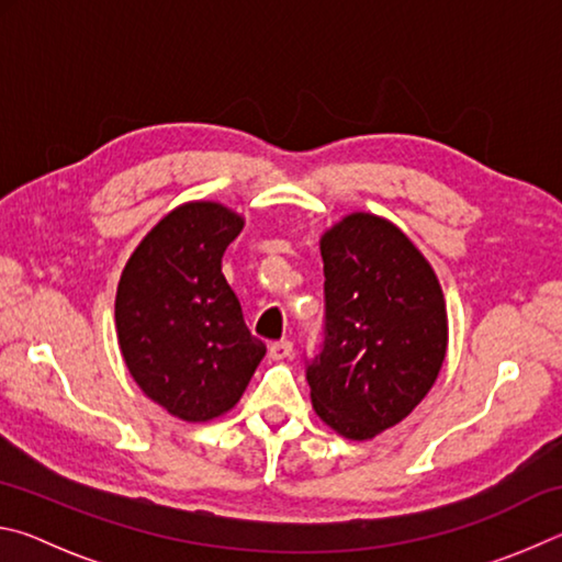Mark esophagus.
Wrapping results in <instances>:
<instances>
[{
    "mask_svg": "<svg viewBox=\"0 0 562 562\" xmlns=\"http://www.w3.org/2000/svg\"><path fill=\"white\" fill-rule=\"evenodd\" d=\"M292 355V341L290 339H280L270 345V357L272 359H288Z\"/></svg>",
    "mask_w": 562,
    "mask_h": 562,
    "instance_id": "esophagus-1",
    "label": "esophagus"
}]
</instances>
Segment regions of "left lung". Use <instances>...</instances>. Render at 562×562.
I'll use <instances>...</instances> for the list:
<instances>
[{
  "instance_id": "left-lung-1",
  "label": "left lung",
  "mask_w": 562,
  "mask_h": 562,
  "mask_svg": "<svg viewBox=\"0 0 562 562\" xmlns=\"http://www.w3.org/2000/svg\"><path fill=\"white\" fill-rule=\"evenodd\" d=\"M325 339L307 359L312 406L347 439H374L429 394L446 357V304L431 265L384 217L325 233Z\"/></svg>"
}]
</instances>
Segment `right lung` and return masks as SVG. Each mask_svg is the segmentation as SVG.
Returning <instances> with one entry per match:
<instances>
[{
  "label": "right lung",
  "instance_id": "right-lung-1",
  "mask_svg": "<svg viewBox=\"0 0 562 562\" xmlns=\"http://www.w3.org/2000/svg\"><path fill=\"white\" fill-rule=\"evenodd\" d=\"M240 231L243 217L227 207L186 203L144 237L121 274V355L144 394L183 422L231 412L268 349L223 274Z\"/></svg>",
  "mask_w": 562,
  "mask_h": 562
}]
</instances>
